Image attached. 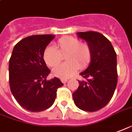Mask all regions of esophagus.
<instances>
[{
  "label": "esophagus",
  "instance_id": "1",
  "mask_svg": "<svg viewBox=\"0 0 132 132\" xmlns=\"http://www.w3.org/2000/svg\"><path fill=\"white\" fill-rule=\"evenodd\" d=\"M60 80H61V81H62V83L65 84L67 83V81H68V79H61Z\"/></svg>",
  "mask_w": 132,
  "mask_h": 132
}]
</instances>
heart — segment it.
<instances>
[{"label": "heart", "mask_w": 132, "mask_h": 132, "mask_svg": "<svg viewBox=\"0 0 132 132\" xmlns=\"http://www.w3.org/2000/svg\"><path fill=\"white\" fill-rule=\"evenodd\" d=\"M65 55V62L55 67L53 75L65 79L70 77L79 68L84 70L88 67L92 59V49L87 43H81L74 36H65L56 42V48L48 46L44 49L43 58L49 67H55Z\"/></svg>", "instance_id": "1"}]
</instances>
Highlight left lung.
Wrapping results in <instances>:
<instances>
[{"mask_svg": "<svg viewBox=\"0 0 132 132\" xmlns=\"http://www.w3.org/2000/svg\"><path fill=\"white\" fill-rule=\"evenodd\" d=\"M92 49V59L88 68L80 75L73 100L79 109L95 112L104 108L112 98L117 84V54L112 44L97 31L79 32Z\"/></svg>", "mask_w": 132, "mask_h": 132, "instance_id": "1", "label": "left lung"}]
</instances>
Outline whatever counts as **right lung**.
Segmentation results:
<instances>
[{"label": "right lung", "mask_w": 132, "mask_h": 132, "mask_svg": "<svg viewBox=\"0 0 132 132\" xmlns=\"http://www.w3.org/2000/svg\"><path fill=\"white\" fill-rule=\"evenodd\" d=\"M53 38L51 34L27 36L15 45L10 58L11 92L17 103L31 112L49 108L55 100L57 88L63 85L57 77L46 80L51 70L43 53Z\"/></svg>", "instance_id": "add662e5"}]
</instances>
